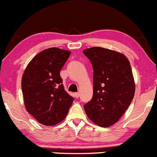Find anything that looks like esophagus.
Wrapping results in <instances>:
<instances>
[{
	"label": "esophagus",
	"mask_w": 157,
	"mask_h": 157,
	"mask_svg": "<svg viewBox=\"0 0 157 157\" xmlns=\"http://www.w3.org/2000/svg\"><path fill=\"white\" fill-rule=\"evenodd\" d=\"M74 95H75V97L76 98H79V93L78 92H75V93L74 94Z\"/></svg>",
	"instance_id": "34e87169"
}]
</instances>
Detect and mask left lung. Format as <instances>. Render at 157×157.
<instances>
[{
	"mask_svg": "<svg viewBox=\"0 0 157 157\" xmlns=\"http://www.w3.org/2000/svg\"><path fill=\"white\" fill-rule=\"evenodd\" d=\"M93 67V96L84 105L92 121L102 127L114 124L127 111L135 95L130 63L125 55L102 47L84 49Z\"/></svg>",
	"mask_w": 157,
	"mask_h": 157,
	"instance_id": "obj_1",
	"label": "left lung"
}]
</instances>
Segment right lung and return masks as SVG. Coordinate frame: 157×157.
Returning a JSON list of instances; mask_svg holds the SVG:
<instances>
[{"instance_id":"right-lung-1","label":"right lung","mask_w":157,"mask_h":157,"mask_svg":"<svg viewBox=\"0 0 157 157\" xmlns=\"http://www.w3.org/2000/svg\"><path fill=\"white\" fill-rule=\"evenodd\" d=\"M71 52L52 47L29 63L22 78L25 106L40 124L52 126L66 117L73 98L65 92L60 71Z\"/></svg>"}]
</instances>
